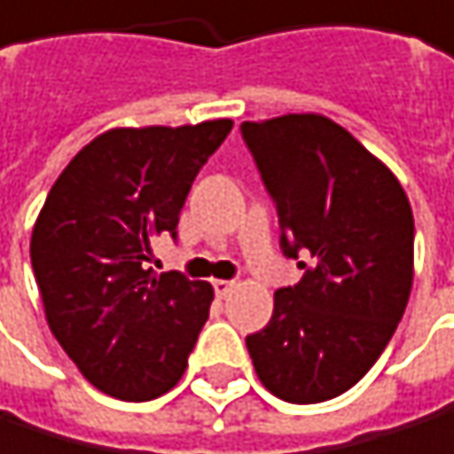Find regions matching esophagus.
<instances>
[{"label": "esophagus", "instance_id": "1", "mask_svg": "<svg viewBox=\"0 0 454 454\" xmlns=\"http://www.w3.org/2000/svg\"><path fill=\"white\" fill-rule=\"evenodd\" d=\"M235 288V280H213V291L219 296H227Z\"/></svg>", "mask_w": 454, "mask_h": 454}]
</instances>
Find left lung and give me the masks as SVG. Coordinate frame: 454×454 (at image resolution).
<instances>
[{
  "label": "left lung",
  "instance_id": "1",
  "mask_svg": "<svg viewBox=\"0 0 454 454\" xmlns=\"http://www.w3.org/2000/svg\"><path fill=\"white\" fill-rule=\"evenodd\" d=\"M241 136L277 207L280 249L305 269L274 294L247 349L274 396L325 403L374 366L405 313L413 210L394 174L325 116L244 121Z\"/></svg>",
  "mask_w": 454,
  "mask_h": 454
}]
</instances>
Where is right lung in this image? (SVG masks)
<instances>
[{
    "label": "right lung",
    "instance_id": "add662e5",
    "mask_svg": "<svg viewBox=\"0 0 454 454\" xmlns=\"http://www.w3.org/2000/svg\"><path fill=\"white\" fill-rule=\"evenodd\" d=\"M230 129V119L107 129L43 202L29 257L49 330L110 396L146 403L188 366L213 288L146 263L160 235L177 239L188 191Z\"/></svg>",
    "mask_w": 454,
    "mask_h": 454
}]
</instances>
